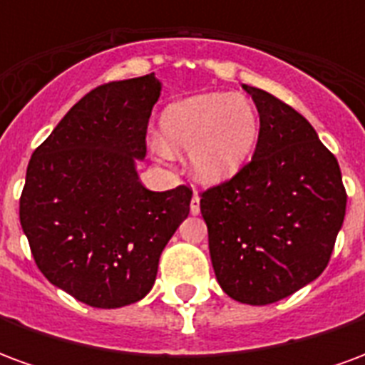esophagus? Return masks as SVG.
Returning <instances> with one entry per match:
<instances>
[{
  "label": "esophagus",
  "mask_w": 365,
  "mask_h": 365,
  "mask_svg": "<svg viewBox=\"0 0 365 365\" xmlns=\"http://www.w3.org/2000/svg\"><path fill=\"white\" fill-rule=\"evenodd\" d=\"M190 211H191V215H199V195L197 193H193V197H191Z\"/></svg>",
  "instance_id": "1"
}]
</instances>
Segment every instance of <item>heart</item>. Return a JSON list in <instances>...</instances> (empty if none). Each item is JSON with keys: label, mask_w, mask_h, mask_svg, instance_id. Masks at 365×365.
<instances>
[{"label": "heart", "mask_w": 365, "mask_h": 365, "mask_svg": "<svg viewBox=\"0 0 365 365\" xmlns=\"http://www.w3.org/2000/svg\"><path fill=\"white\" fill-rule=\"evenodd\" d=\"M166 152H191L199 182L222 183L237 175L258 140L252 103L230 93H203L172 103L160 120Z\"/></svg>", "instance_id": "heart-1"}]
</instances>
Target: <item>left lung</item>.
<instances>
[{
    "label": "left lung",
    "mask_w": 365,
    "mask_h": 365,
    "mask_svg": "<svg viewBox=\"0 0 365 365\" xmlns=\"http://www.w3.org/2000/svg\"><path fill=\"white\" fill-rule=\"evenodd\" d=\"M252 96L260 133L252 160L201 191L217 282L235 301L269 305L322 274L346 215L334 154L282 99Z\"/></svg>",
    "instance_id": "1"
}]
</instances>
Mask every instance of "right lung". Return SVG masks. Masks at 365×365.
<instances>
[{
	"mask_svg": "<svg viewBox=\"0 0 365 365\" xmlns=\"http://www.w3.org/2000/svg\"><path fill=\"white\" fill-rule=\"evenodd\" d=\"M154 74L109 82L78 101L31 156L19 219L44 277L86 305L136 303L190 215L191 190L150 191L135 162L160 97Z\"/></svg>",
	"mask_w": 365,
	"mask_h": 365,
	"instance_id": "obj_1",
	"label": "right lung"
}]
</instances>
